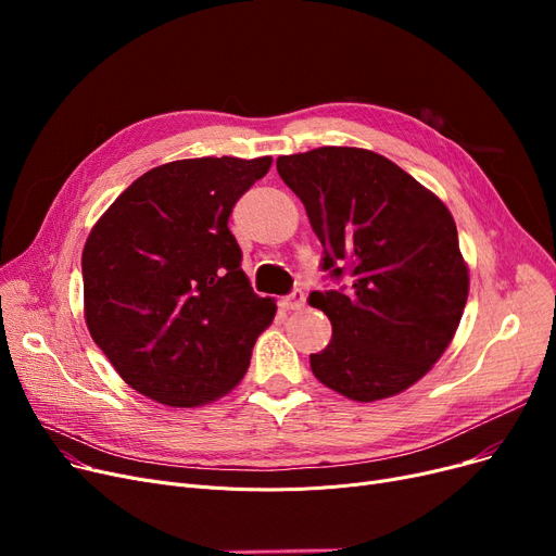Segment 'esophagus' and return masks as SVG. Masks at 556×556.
<instances>
[{
	"label": "esophagus",
	"mask_w": 556,
	"mask_h": 556,
	"mask_svg": "<svg viewBox=\"0 0 556 556\" xmlns=\"http://www.w3.org/2000/svg\"><path fill=\"white\" fill-rule=\"evenodd\" d=\"M281 308L283 311H300V308H304V304H306V298H304V293L302 290H295L293 295H288V298H281Z\"/></svg>",
	"instance_id": "1"
}]
</instances>
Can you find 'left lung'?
Listing matches in <instances>:
<instances>
[{"label": "left lung", "instance_id": "8db88e82", "mask_svg": "<svg viewBox=\"0 0 556 556\" xmlns=\"http://www.w3.org/2000/svg\"><path fill=\"white\" fill-rule=\"evenodd\" d=\"M325 248V270L349 290L311 293L331 342L311 354L315 378L361 403L401 394L448 349L469 298V266L446 204L392 160L356 146L277 157Z\"/></svg>", "mask_w": 556, "mask_h": 556}]
</instances>
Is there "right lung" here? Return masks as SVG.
<instances>
[{"label": "right lung", "mask_w": 556, "mask_h": 556, "mask_svg": "<svg viewBox=\"0 0 556 556\" xmlns=\"http://www.w3.org/2000/svg\"><path fill=\"white\" fill-rule=\"evenodd\" d=\"M273 157H193L146 170L83 248V313L92 340L139 394L207 405L237 388L277 313L241 268L233 202Z\"/></svg>", "instance_id": "1"}]
</instances>
